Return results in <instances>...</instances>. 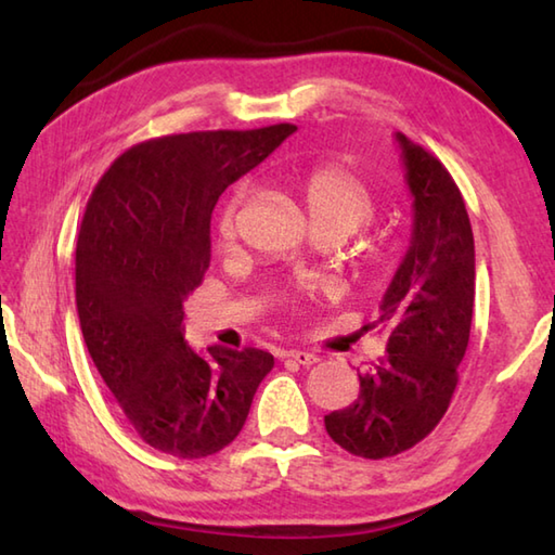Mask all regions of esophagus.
Returning a JSON list of instances; mask_svg holds the SVG:
<instances>
[{
  "instance_id": "obj_1",
  "label": "esophagus",
  "mask_w": 555,
  "mask_h": 555,
  "mask_svg": "<svg viewBox=\"0 0 555 555\" xmlns=\"http://www.w3.org/2000/svg\"><path fill=\"white\" fill-rule=\"evenodd\" d=\"M286 358H288L291 362H298V364H302V367H310V364L320 362V358H317L314 352H308V350H288V352H286Z\"/></svg>"
}]
</instances>
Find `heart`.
Here are the masks:
<instances>
[{
    "instance_id": "heart-1",
    "label": "heart",
    "mask_w": 555,
    "mask_h": 555,
    "mask_svg": "<svg viewBox=\"0 0 555 555\" xmlns=\"http://www.w3.org/2000/svg\"><path fill=\"white\" fill-rule=\"evenodd\" d=\"M296 191L302 199L314 231L334 229L350 233L362 229L376 215V197L367 181H362L356 171L340 164H320L296 179ZM241 193H235L219 217V235L223 241L233 238L235 229V207H238Z\"/></svg>"
}]
</instances>
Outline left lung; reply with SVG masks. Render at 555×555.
<instances>
[{
  "instance_id": "1",
  "label": "left lung",
  "mask_w": 555,
  "mask_h": 555,
  "mask_svg": "<svg viewBox=\"0 0 555 555\" xmlns=\"http://www.w3.org/2000/svg\"><path fill=\"white\" fill-rule=\"evenodd\" d=\"M412 193V238L388 284L379 320L386 356L360 374V396L324 417L348 453L382 460L431 434L451 405L475 308V238L453 176L396 133Z\"/></svg>"
}]
</instances>
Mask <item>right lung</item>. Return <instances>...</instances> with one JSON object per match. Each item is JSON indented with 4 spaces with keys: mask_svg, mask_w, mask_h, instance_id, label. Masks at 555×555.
Segmentation results:
<instances>
[{
    "mask_svg": "<svg viewBox=\"0 0 555 555\" xmlns=\"http://www.w3.org/2000/svg\"><path fill=\"white\" fill-rule=\"evenodd\" d=\"M296 131H197L145 140L92 191L76 245V308L92 362L135 434L173 457L229 446L274 367L267 350L183 338V300L209 267L219 195Z\"/></svg>",
    "mask_w": 555,
    "mask_h": 555,
    "instance_id": "add662e5",
    "label": "right lung"
}]
</instances>
